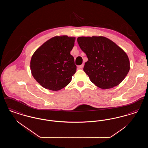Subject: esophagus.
Masks as SVG:
<instances>
[{
    "instance_id": "1",
    "label": "esophagus",
    "mask_w": 148,
    "mask_h": 148,
    "mask_svg": "<svg viewBox=\"0 0 148 148\" xmlns=\"http://www.w3.org/2000/svg\"><path fill=\"white\" fill-rule=\"evenodd\" d=\"M77 67H78L79 69H82L84 67V64H82L80 65H79Z\"/></svg>"
}]
</instances>
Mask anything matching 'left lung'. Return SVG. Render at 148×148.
<instances>
[{"instance_id": "obj_1", "label": "left lung", "mask_w": 148, "mask_h": 148, "mask_svg": "<svg viewBox=\"0 0 148 148\" xmlns=\"http://www.w3.org/2000/svg\"><path fill=\"white\" fill-rule=\"evenodd\" d=\"M78 44L88 60L83 70L90 81L99 88L107 89L117 86L130 70L126 53L104 36H80Z\"/></svg>"}]
</instances>
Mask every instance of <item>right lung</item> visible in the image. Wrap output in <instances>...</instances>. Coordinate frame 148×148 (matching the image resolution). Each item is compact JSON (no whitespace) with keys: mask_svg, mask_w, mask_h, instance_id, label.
I'll use <instances>...</instances> for the list:
<instances>
[{"mask_svg":"<svg viewBox=\"0 0 148 148\" xmlns=\"http://www.w3.org/2000/svg\"><path fill=\"white\" fill-rule=\"evenodd\" d=\"M75 37L66 35L54 36L44 42L32 56V74L45 89L57 91L71 82L77 66L71 54Z\"/></svg>","mask_w":148,"mask_h":148,"instance_id":"1","label":"right lung"}]
</instances>
